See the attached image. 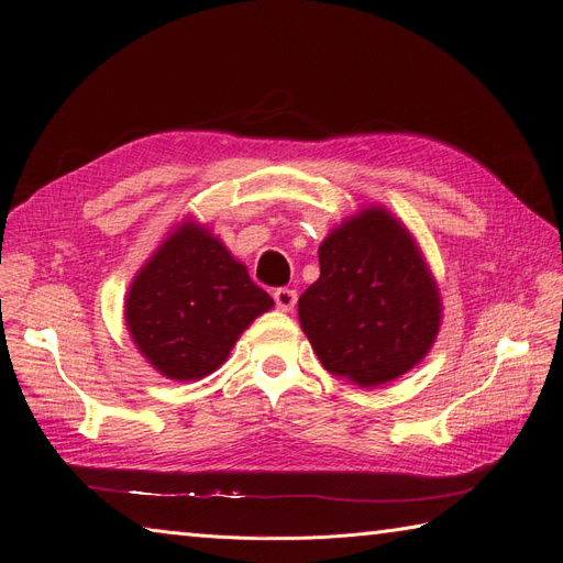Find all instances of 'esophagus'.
Here are the masks:
<instances>
[{"label":"esophagus","mask_w":563,"mask_h":563,"mask_svg":"<svg viewBox=\"0 0 563 563\" xmlns=\"http://www.w3.org/2000/svg\"><path fill=\"white\" fill-rule=\"evenodd\" d=\"M296 300H298V294L294 288H277L275 291V302L282 312H291L296 308Z\"/></svg>","instance_id":"34e87169"}]
</instances>
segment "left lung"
Returning <instances> with one entry per match:
<instances>
[{"label":"left lung","mask_w":563,"mask_h":563,"mask_svg":"<svg viewBox=\"0 0 563 563\" xmlns=\"http://www.w3.org/2000/svg\"><path fill=\"white\" fill-rule=\"evenodd\" d=\"M298 319L321 366L360 387L401 378L432 350L441 294L416 236L385 207L345 218L319 244Z\"/></svg>","instance_id":"1"}]
</instances>
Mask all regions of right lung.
I'll return each mask as SVG.
<instances>
[{
	"instance_id": "obj_1",
	"label": "right lung",
	"mask_w": 563,
	"mask_h": 563,
	"mask_svg": "<svg viewBox=\"0 0 563 563\" xmlns=\"http://www.w3.org/2000/svg\"><path fill=\"white\" fill-rule=\"evenodd\" d=\"M272 300L228 246L195 218H183L135 272L124 319L133 345L168 380H201Z\"/></svg>"
}]
</instances>
